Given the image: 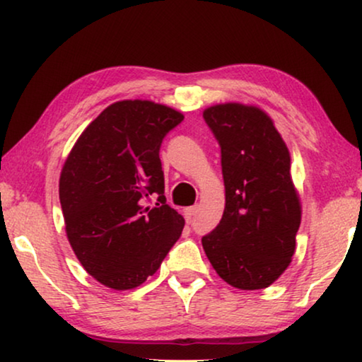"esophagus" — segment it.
I'll use <instances>...</instances> for the list:
<instances>
[{"instance_id":"esophagus-1","label":"esophagus","mask_w":362,"mask_h":362,"mask_svg":"<svg viewBox=\"0 0 362 362\" xmlns=\"http://www.w3.org/2000/svg\"><path fill=\"white\" fill-rule=\"evenodd\" d=\"M197 214V206H191V207H186L185 209V216L187 219H192Z\"/></svg>"}]
</instances>
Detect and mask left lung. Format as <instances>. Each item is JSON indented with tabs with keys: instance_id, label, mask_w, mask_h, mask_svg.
<instances>
[{
	"instance_id": "obj_1",
	"label": "left lung",
	"mask_w": 362,
	"mask_h": 362,
	"mask_svg": "<svg viewBox=\"0 0 362 362\" xmlns=\"http://www.w3.org/2000/svg\"><path fill=\"white\" fill-rule=\"evenodd\" d=\"M202 117L221 146L226 186L224 214L202 247L229 285L267 288L290 265L301 222L288 148L257 107L221 103Z\"/></svg>"
}]
</instances>
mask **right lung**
I'll return each instance as SVG.
<instances>
[{"label": "right lung", "mask_w": 362, "mask_h": 362, "mask_svg": "<svg viewBox=\"0 0 362 362\" xmlns=\"http://www.w3.org/2000/svg\"><path fill=\"white\" fill-rule=\"evenodd\" d=\"M150 100L107 107L78 136L64 163L59 199L67 239L102 285L130 290L160 269L185 219L166 204L160 148L182 122ZM158 195L157 206H147Z\"/></svg>", "instance_id": "add662e5"}]
</instances>
